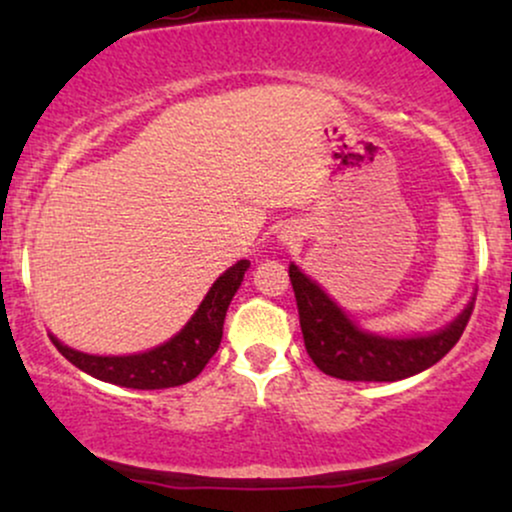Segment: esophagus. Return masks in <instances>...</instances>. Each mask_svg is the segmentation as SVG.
<instances>
[{
    "mask_svg": "<svg viewBox=\"0 0 512 512\" xmlns=\"http://www.w3.org/2000/svg\"><path fill=\"white\" fill-rule=\"evenodd\" d=\"M281 240H284L286 245H291V240H296V238H293V231H289V233H286V236H281Z\"/></svg>",
    "mask_w": 512,
    "mask_h": 512,
    "instance_id": "obj_1",
    "label": "esophagus"
}]
</instances>
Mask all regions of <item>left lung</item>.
I'll use <instances>...</instances> for the list:
<instances>
[{
	"label": "left lung",
	"instance_id": "left-lung-1",
	"mask_svg": "<svg viewBox=\"0 0 512 512\" xmlns=\"http://www.w3.org/2000/svg\"><path fill=\"white\" fill-rule=\"evenodd\" d=\"M289 276L293 293H296L305 349L322 373L339 380L395 383V380H404L431 368L460 342L474 310V303H469L445 330L428 334V337L390 339L363 332L354 325L344 315V310L296 264L289 267Z\"/></svg>",
	"mask_w": 512,
	"mask_h": 512
}]
</instances>
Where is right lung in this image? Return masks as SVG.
<instances>
[{
    "label": "right lung",
    "instance_id": "add662e5",
    "mask_svg": "<svg viewBox=\"0 0 512 512\" xmlns=\"http://www.w3.org/2000/svg\"><path fill=\"white\" fill-rule=\"evenodd\" d=\"M248 267V260H240L231 269H226L214 281L204 301L199 303L190 322L166 344L144 351V354L91 356L84 351L69 349L52 334L50 339L69 363L103 383L132 387V390H163V387L185 385L202 373L209 358L219 349L226 310L240 289V281Z\"/></svg>",
    "mask_w": 512,
    "mask_h": 512
}]
</instances>
